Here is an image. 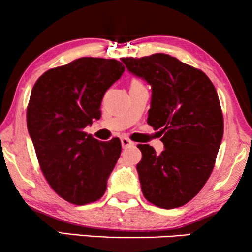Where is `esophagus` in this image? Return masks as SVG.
<instances>
[{"label": "esophagus", "instance_id": "34e87169", "mask_svg": "<svg viewBox=\"0 0 252 252\" xmlns=\"http://www.w3.org/2000/svg\"><path fill=\"white\" fill-rule=\"evenodd\" d=\"M122 146L123 148H127V147L134 146V142L133 141H130L128 137H122Z\"/></svg>", "mask_w": 252, "mask_h": 252}]
</instances>
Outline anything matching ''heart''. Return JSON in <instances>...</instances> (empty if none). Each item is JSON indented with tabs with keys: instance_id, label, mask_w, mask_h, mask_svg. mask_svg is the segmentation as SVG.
<instances>
[{
	"instance_id": "b5f03b06",
	"label": "heart",
	"mask_w": 252,
	"mask_h": 252,
	"mask_svg": "<svg viewBox=\"0 0 252 252\" xmlns=\"http://www.w3.org/2000/svg\"><path fill=\"white\" fill-rule=\"evenodd\" d=\"M133 84H140V82H139V81H136V80H134V81H133Z\"/></svg>"
}]
</instances>
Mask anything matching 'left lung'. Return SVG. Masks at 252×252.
I'll list each match as a JSON object with an SVG mask.
<instances>
[{"instance_id":"obj_1","label":"left lung","mask_w":252,"mask_h":252,"mask_svg":"<svg viewBox=\"0 0 252 252\" xmlns=\"http://www.w3.org/2000/svg\"><path fill=\"white\" fill-rule=\"evenodd\" d=\"M122 61L150 84L148 124L163 135L159 155L149 144L137 146L143 196L158 208H179L198 194L215 167L223 135L218 94L204 72L170 55Z\"/></svg>"}]
</instances>
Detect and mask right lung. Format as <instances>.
<instances>
[{
    "label": "right lung",
    "mask_w": 252,
    "mask_h": 252,
    "mask_svg": "<svg viewBox=\"0 0 252 252\" xmlns=\"http://www.w3.org/2000/svg\"><path fill=\"white\" fill-rule=\"evenodd\" d=\"M116 60L81 57L37 79L27 105V129L41 171L65 201L84 205L104 195L122 153L118 137L102 142L84 132L101 118L105 92L122 77Z\"/></svg>",
    "instance_id": "obj_1"
}]
</instances>
